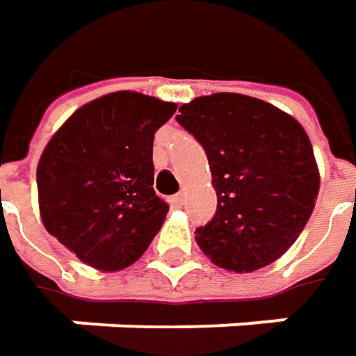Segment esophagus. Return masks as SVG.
Segmentation results:
<instances>
[{
	"label": "esophagus",
	"mask_w": 356,
	"mask_h": 356,
	"mask_svg": "<svg viewBox=\"0 0 356 356\" xmlns=\"http://www.w3.org/2000/svg\"><path fill=\"white\" fill-rule=\"evenodd\" d=\"M182 204H184V195L182 193H178V195L172 197V207H182Z\"/></svg>",
	"instance_id": "34e87169"
}]
</instances>
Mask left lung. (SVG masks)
I'll return each instance as SVG.
<instances>
[{
  "label": "left lung",
  "instance_id": "left-lung-1",
  "mask_svg": "<svg viewBox=\"0 0 356 356\" xmlns=\"http://www.w3.org/2000/svg\"><path fill=\"white\" fill-rule=\"evenodd\" d=\"M178 112L207 154L217 193L215 217L195 232L199 248L229 273L273 264L303 232L320 193L305 129L264 100L229 92L195 98Z\"/></svg>",
  "mask_w": 356,
  "mask_h": 356
}]
</instances>
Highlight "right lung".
<instances>
[{"label": "right lung", "instance_id": "right-lung-1", "mask_svg": "<svg viewBox=\"0 0 356 356\" xmlns=\"http://www.w3.org/2000/svg\"><path fill=\"white\" fill-rule=\"evenodd\" d=\"M176 112L139 92H112L73 112L38 168L42 225L83 264L116 273L161 229L168 202L154 191V135Z\"/></svg>", "mask_w": 356, "mask_h": 356}]
</instances>
